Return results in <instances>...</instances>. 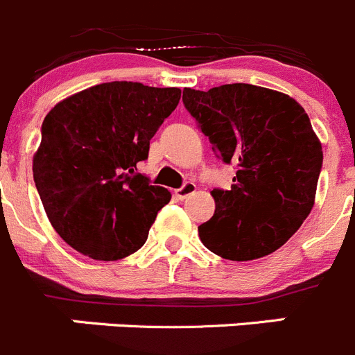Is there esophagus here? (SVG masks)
Masks as SVG:
<instances>
[{
	"label": "esophagus",
	"instance_id": "obj_1",
	"mask_svg": "<svg viewBox=\"0 0 355 355\" xmlns=\"http://www.w3.org/2000/svg\"><path fill=\"white\" fill-rule=\"evenodd\" d=\"M194 191H196V185H194L193 182H185L180 189H177V191H175V196H177L178 200H185L187 196L194 194Z\"/></svg>",
	"mask_w": 355,
	"mask_h": 355
}]
</instances>
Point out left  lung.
I'll return each mask as SVG.
<instances>
[{
  "instance_id": "8db88e82",
  "label": "left lung",
  "mask_w": 355,
  "mask_h": 355,
  "mask_svg": "<svg viewBox=\"0 0 355 355\" xmlns=\"http://www.w3.org/2000/svg\"><path fill=\"white\" fill-rule=\"evenodd\" d=\"M185 108L217 157L236 168L230 191L214 189L215 214L198 227L208 250L230 261L275 252L315 201L322 145L300 103L250 84L184 89Z\"/></svg>"
}]
</instances>
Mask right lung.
<instances>
[{"mask_svg":"<svg viewBox=\"0 0 355 355\" xmlns=\"http://www.w3.org/2000/svg\"><path fill=\"white\" fill-rule=\"evenodd\" d=\"M180 89L107 82L62 99L42 124L33 177L55 233L96 261L131 256L147 241L168 189L137 173Z\"/></svg>","mask_w":355,"mask_h":355,"instance_id":"1","label":"right lung"}]
</instances>
